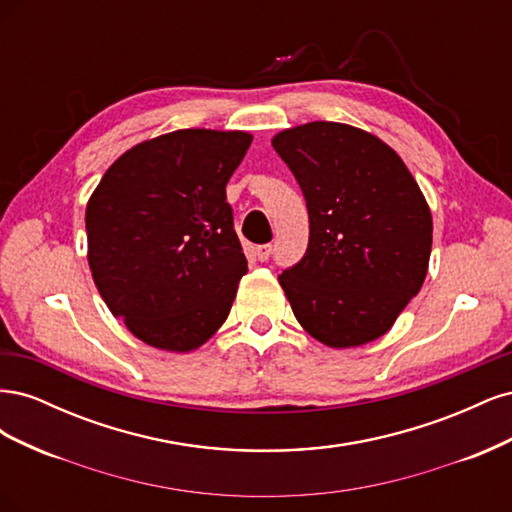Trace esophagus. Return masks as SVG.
Segmentation results:
<instances>
[{"label": "esophagus", "mask_w": 512, "mask_h": 512, "mask_svg": "<svg viewBox=\"0 0 512 512\" xmlns=\"http://www.w3.org/2000/svg\"><path fill=\"white\" fill-rule=\"evenodd\" d=\"M271 252H273V247L267 243V245H258L256 247V256H258V260L260 262H267L269 258H271Z\"/></svg>", "instance_id": "34e87169"}]
</instances>
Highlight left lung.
Instances as JSON below:
<instances>
[{
	"mask_svg": "<svg viewBox=\"0 0 512 512\" xmlns=\"http://www.w3.org/2000/svg\"><path fill=\"white\" fill-rule=\"evenodd\" d=\"M297 177L309 245L280 286L320 344L365 346L389 331L429 269L433 220L416 179L376 134L309 121L271 138Z\"/></svg>",
	"mask_w": 512,
	"mask_h": 512,
	"instance_id": "obj_1",
	"label": "left lung"
}]
</instances>
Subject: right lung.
Wrapping results in <instances>:
<instances>
[{
  "mask_svg": "<svg viewBox=\"0 0 512 512\" xmlns=\"http://www.w3.org/2000/svg\"><path fill=\"white\" fill-rule=\"evenodd\" d=\"M250 143L241 130L160 134L121 153L89 196L96 288L151 348L198 350L228 318L247 260L226 183Z\"/></svg>",
  "mask_w": 512,
  "mask_h": 512,
  "instance_id": "1",
  "label": "right lung"
}]
</instances>
